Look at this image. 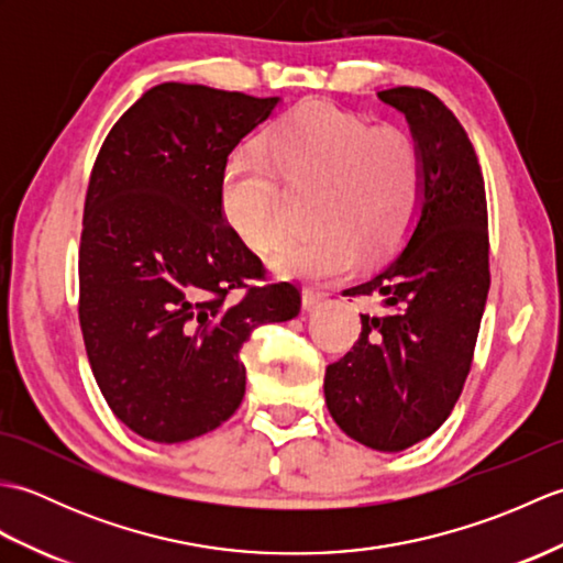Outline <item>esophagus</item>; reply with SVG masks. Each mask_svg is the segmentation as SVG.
Segmentation results:
<instances>
[{"label": "esophagus", "instance_id": "obj_1", "mask_svg": "<svg viewBox=\"0 0 563 563\" xmlns=\"http://www.w3.org/2000/svg\"><path fill=\"white\" fill-rule=\"evenodd\" d=\"M327 292L324 290H314V288H307L305 292H302V305H305V309H312V307H317V305H321L327 300Z\"/></svg>", "mask_w": 563, "mask_h": 563}]
</instances>
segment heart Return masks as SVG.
Segmentation results:
<instances>
[{"mask_svg": "<svg viewBox=\"0 0 563 563\" xmlns=\"http://www.w3.org/2000/svg\"><path fill=\"white\" fill-rule=\"evenodd\" d=\"M317 181L312 234L292 239L273 266L302 280L351 273L361 254L379 258L397 249L421 212L426 169L413 135L373 128L327 101L300 103L278 118L261 147H239L224 164L220 208L236 236L273 254L288 236L280 178Z\"/></svg>", "mask_w": 563, "mask_h": 563, "instance_id": "heart-1", "label": "heart"}]
</instances>
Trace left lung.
<instances>
[{
  "label": "left lung",
  "mask_w": 563,
  "mask_h": 563,
  "mask_svg": "<svg viewBox=\"0 0 563 563\" xmlns=\"http://www.w3.org/2000/svg\"><path fill=\"white\" fill-rule=\"evenodd\" d=\"M406 115L423 152L426 190L404 249L345 295L373 297L353 351L327 367L329 413L345 435L399 452L433 435L470 375L488 285V214L479 159L433 93H377Z\"/></svg>",
  "instance_id": "obj_1"
}]
</instances>
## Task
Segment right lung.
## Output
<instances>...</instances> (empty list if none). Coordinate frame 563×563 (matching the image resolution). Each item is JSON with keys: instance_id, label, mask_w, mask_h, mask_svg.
Here are the masks:
<instances>
[{"instance_id": "obj_1", "label": "right lung", "mask_w": 563, "mask_h": 563, "mask_svg": "<svg viewBox=\"0 0 563 563\" xmlns=\"http://www.w3.org/2000/svg\"><path fill=\"white\" fill-rule=\"evenodd\" d=\"M278 101L159 84L111 128L91 169L81 336L111 411L147 440L222 426L244 399L251 331L300 314V290L263 285L261 258L220 208L227 157Z\"/></svg>"}]
</instances>
